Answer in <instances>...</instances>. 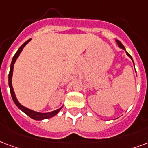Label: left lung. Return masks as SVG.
Listing matches in <instances>:
<instances>
[{"label": "left lung", "mask_w": 148, "mask_h": 148, "mask_svg": "<svg viewBox=\"0 0 148 148\" xmlns=\"http://www.w3.org/2000/svg\"><path fill=\"white\" fill-rule=\"evenodd\" d=\"M116 42H117V44H118V45H119V46L120 47V48H121V49H124V50H125V49L124 45H122V44H121V42H120V41H119V40H116ZM126 54H127V56H130V57L131 58V60H132V56H130V55L129 54V53H128V52H126ZM132 63H133V64H134V62H133V60H132Z\"/></svg>", "instance_id": "obj_1"}]
</instances>
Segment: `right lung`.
I'll return each instance as SVG.
<instances>
[{"mask_svg":"<svg viewBox=\"0 0 148 148\" xmlns=\"http://www.w3.org/2000/svg\"><path fill=\"white\" fill-rule=\"evenodd\" d=\"M31 39H29L28 40H27L26 42L24 44H23L21 46L19 47V49H18V51L16 52V53L15 54V56H13L12 58V63H11V66H10V71H9V74H8V85H9V88H10V92H11V95H12V99L15 104L18 107L20 110L26 114L27 115H28L29 117H30L31 119H34V120H43V119H50L52 117H54L55 115H56L59 111H60L63 107H61L60 108L57 109V110H53L52 112H49V113H40V112H37V111H34V110H32L29 109V108H27L23 107V105H21L18 101L16 99V94L14 92V90H13V87H12V74H13V67H14V64L16 63V60L17 58L18 57V56L20 54V52L23 51V49L24 47L26 46V45L28 44L29 42V40Z\"/></svg>","mask_w":148,"mask_h":148,"instance_id":"obj_1","label":"right lung"}]
</instances>
